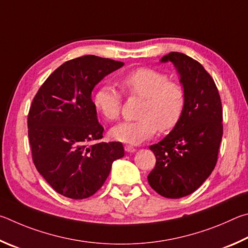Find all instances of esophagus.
Instances as JSON below:
<instances>
[{
	"label": "esophagus",
	"instance_id": "obj_1",
	"mask_svg": "<svg viewBox=\"0 0 248 248\" xmlns=\"http://www.w3.org/2000/svg\"><path fill=\"white\" fill-rule=\"evenodd\" d=\"M124 149H125V151H126V153H135V151H136V148H134L133 146H129V145L125 146Z\"/></svg>",
	"mask_w": 248,
	"mask_h": 248
}]
</instances>
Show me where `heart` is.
I'll return each mask as SVG.
<instances>
[{"mask_svg": "<svg viewBox=\"0 0 248 248\" xmlns=\"http://www.w3.org/2000/svg\"><path fill=\"white\" fill-rule=\"evenodd\" d=\"M119 84L125 93L141 98L142 102L138 111L140 119L122 122L111 128L113 140L138 145L154 136L158 128L169 132L180 123L186 106V93L180 82L169 80L166 73L140 67L122 76ZM93 104L104 119L116 120L121 111V94L114 87L103 85L94 93Z\"/></svg>", "mask_w": 248, "mask_h": 248, "instance_id": "1", "label": "heart"}]
</instances>
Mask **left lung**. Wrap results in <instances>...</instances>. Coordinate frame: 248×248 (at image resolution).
<instances>
[{
  "mask_svg": "<svg viewBox=\"0 0 248 248\" xmlns=\"http://www.w3.org/2000/svg\"><path fill=\"white\" fill-rule=\"evenodd\" d=\"M172 62L186 93L180 123L149 149L155 166L149 173L151 188L167 198L194 193L211 174L223 135L222 104L214 78L196 60L180 52L161 59Z\"/></svg>",
  "mask_w": 248,
  "mask_h": 248,
  "instance_id": "left-lung-1",
  "label": "left lung"
}]
</instances>
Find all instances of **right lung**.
Masks as SVG:
<instances>
[{"mask_svg": "<svg viewBox=\"0 0 248 248\" xmlns=\"http://www.w3.org/2000/svg\"><path fill=\"white\" fill-rule=\"evenodd\" d=\"M119 61L85 55L61 65L43 82L28 113L32 161L55 192L88 198L101 187L113 161L124 157L122 142H95L103 127L91 91Z\"/></svg>", "mask_w": 248, "mask_h": 248, "instance_id": "right-lung-1", "label": "right lung"}]
</instances>
